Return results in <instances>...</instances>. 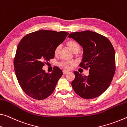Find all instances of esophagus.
<instances>
[{
	"mask_svg": "<svg viewBox=\"0 0 127 127\" xmlns=\"http://www.w3.org/2000/svg\"><path fill=\"white\" fill-rule=\"evenodd\" d=\"M68 72H69V71H67V70H63V74H64V75H65V74H67Z\"/></svg>",
	"mask_w": 127,
	"mask_h": 127,
	"instance_id": "1",
	"label": "esophagus"
}]
</instances>
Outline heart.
<instances>
[{
  "instance_id": "b5f03b06",
  "label": "heart",
  "mask_w": 127,
  "mask_h": 127,
  "mask_svg": "<svg viewBox=\"0 0 127 127\" xmlns=\"http://www.w3.org/2000/svg\"><path fill=\"white\" fill-rule=\"evenodd\" d=\"M66 44H67V46L69 48L70 50L75 53H78V52L80 51V45L79 44V43L77 42V41L70 40L67 41ZM60 48H61L60 45H58V46L56 47L55 52H54V53H55V55H57L58 54H59L60 50ZM72 64H73V62H62L61 64V65L65 68H68L70 67V66L71 65H72Z\"/></svg>"
}]
</instances>
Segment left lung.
<instances>
[{
  "instance_id": "1",
  "label": "left lung",
  "mask_w": 127,
  "mask_h": 127,
  "mask_svg": "<svg viewBox=\"0 0 127 127\" xmlns=\"http://www.w3.org/2000/svg\"><path fill=\"white\" fill-rule=\"evenodd\" d=\"M83 49L80 67L89 68V75L74 71L71 86L76 94L84 99H92L102 94L109 87L115 71V53L105 36L87 30L68 35Z\"/></svg>"
}]
</instances>
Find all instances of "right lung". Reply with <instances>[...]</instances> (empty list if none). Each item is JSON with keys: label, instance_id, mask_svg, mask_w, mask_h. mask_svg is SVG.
I'll return each mask as SVG.
<instances>
[{"label": "right lung", "instance_id": "obj_1", "mask_svg": "<svg viewBox=\"0 0 127 127\" xmlns=\"http://www.w3.org/2000/svg\"><path fill=\"white\" fill-rule=\"evenodd\" d=\"M68 34L65 32L40 30L26 35L20 41L14 60V71L21 87L29 96L41 100L55 90L62 71L55 67L48 74L42 67L45 61L53 59L56 47Z\"/></svg>", "mask_w": 127, "mask_h": 127}]
</instances>
